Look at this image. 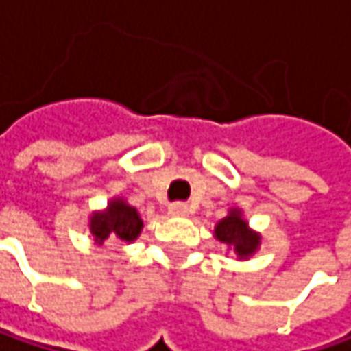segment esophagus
<instances>
[{"label":"esophagus","mask_w":351,"mask_h":351,"mask_svg":"<svg viewBox=\"0 0 351 351\" xmlns=\"http://www.w3.org/2000/svg\"><path fill=\"white\" fill-rule=\"evenodd\" d=\"M189 206L182 204V202H176V204H171V208H169V214L171 216H176V218H182V216H189Z\"/></svg>","instance_id":"obj_1"}]
</instances>
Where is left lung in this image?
Returning <instances> with one entry per match:
<instances>
[{
    "label": "left lung",
    "mask_w": 351,
    "mask_h": 351,
    "mask_svg": "<svg viewBox=\"0 0 351 351\" xmlns=\"http://www.w3.org/2000/svg\"><path fill=\"white\" fill-rule=\"evenodd\" d=\"M214 237L228 245V252L236 253L239 261L250 259L261 247V234L250 228L239 208H230L228 216L216 223Z\"/></svg>",
    "instance_id": "obj_1"
}]
</instances>
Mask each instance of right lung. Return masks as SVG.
<instances>
[{
	"label": "right lung",
	"instance_id": "add662e5",
	"mask_svg": "<svg viewBox=\"0 0 351 351\" xmlns=\"http://www.w3.org/2000/svg\"><path fill=\"white\" fill-rule=\"evenodd\" d=\"M88 228L96 245H101L108 239L133 243L143 230V220L137 208H133L125 198L114 196L106 208L94 210L90 214Z\"/></svg>",
	"mask_w": 351,
	"mask_h": 351
}]
</instances>
